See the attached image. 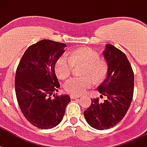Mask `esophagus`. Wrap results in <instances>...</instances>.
<instances>
[{
    "label": "esophagus",
    "instance_id": "34e87169",
    "mask_svg": "<svg viewBox=\"0 0 147 147\" xmlns=\"http://www.w3.org/2000/svg\"><path fill=\"white\" fill-rule=\"evenodd\" d=\"M70 97H71V99H77V98H79V96H75V95H70Z\"/></svg>",
    "mask_w": 147,
    "mask_h": 147
}]
</instances>
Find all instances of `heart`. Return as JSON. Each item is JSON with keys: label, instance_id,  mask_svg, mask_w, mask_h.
<instances>
[{"label": "heart", "instance_id": "obj_1", "mask_svg": "<svg viewBox=\"0 0 147 147\" xmlns=\"http://www.w3.org/2000/svg\"><path fill=\"white\" fill-rule=\"evenodd\" d=\"M74 66H85L82 72L86 78H73L65 83V91L71 95L80 96L91 86L93 81L96 83L103 82L108 73V67L100 54L90 48L76 50L69 57H61L55 63V71L57 77L65 79L70 76Z\"/></svg>", "mask_w": 147, "mask_h": 147}]
</instances>
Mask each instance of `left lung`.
Listing matches in <instances>:
<instances>
[{
  "instance_id": "obj_1",
  "label": "left lung",
  "mask_w": 147,
  "mask_h": 147,
  "mask_svg": "<svg viewBox=\"0 0 147 147\" xmlns=\"http://www.w3.org/2000/svg\"><path fill=\"white\" fill-rule=\"evenodd\" d=\"M104 56L108 73L98 91L106 96L91 99L90 106L84 111L88 124L98 130L108 129L123 119L131 104L134 91V73L126 55L111 44L106 45Z\"/></svg>"
}]
</instances>
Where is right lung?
<instances>
[{"label": "right lung", "mask_w": 147, "mask_h": 147, "mask_svg": "<svg viewBox=\"0 0 147 147\" xmlns=\"http://www.w3.org/2000/svg\"><path fill=\"white\" fill-rule=\"evenodd\" d=\"M66 44L43 40L28 47L16 73V93L25 118L39 129H52L61 121L71 101L68 95L58 96L55 63Z\"/></svg>", "instance_id": "right-lung-1"}]
</instances>
